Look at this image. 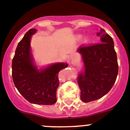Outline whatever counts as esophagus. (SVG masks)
<instances>
[{
    "instance_id": "obj_1",
    "label": "esophagus",
    "mask_w": 130,
    "mask_h": 130,
    "mask_svg": "<svg viewBox=\"0 0 130 130\" xmlns=\"http://www.w3.org/2000/svg\"><path fill=\"white\" fill-rule=\"evenodd\" d=\"M70 60H71V63H72V64H73V63L75 62H76V55H74V54L72 55V56H71V57H70Z\"/></svg>"
}]
</instances>
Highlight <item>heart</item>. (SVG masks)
<instances>
[{"label": "heart", "mask_w": 130, "mask_h": 130, "mask_svg": "<svg viewBox=\"0 0 130 130\" xmlns=\"http://www.w3.org/2000/svg\"><path fill=\"white\" fill-rule=\"evenodd\" d=\"M81 38H82V35H77V39H80Z\"/></svg>", "instance_id": "heart-1"}]
</instances>
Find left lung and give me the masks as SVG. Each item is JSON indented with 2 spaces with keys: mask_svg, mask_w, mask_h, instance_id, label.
I'll list each match as a JSON object with an SVG mask.
<instances>
[{
  "mask_svg": "<svg viewBox=\"0 0 130 130\" xmlns=\"http://www.w3.org/2000/svg\"><path fill=\"white\" fill-rule=\"evenodd\" d=\"M97 35L101 37V43L82 45L77 49L84 63V72L79 74L77 83L81 99L85 103L93 101L108 93L118 73L112 38L103 29H101Z\"/></svg>",
  "mask_w": 130,
  "mask_h": 130,
  "instance_id": "8db88e82",
  "label": "left lung"
}]
</instances>
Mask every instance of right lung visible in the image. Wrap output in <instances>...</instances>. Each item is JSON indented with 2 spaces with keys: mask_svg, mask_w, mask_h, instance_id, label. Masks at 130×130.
Masks as SVG:
<instances>
[{
  "mask_svg": "<svg viewBox=\"0 0 130 130\" xmlns=\"http://www.w3.org/2000/svg\"><path fill=\"white\" fill-rule=\"evenodd\" d=\"M35 32V29H29L18 45L12 59V79L20 93L29 103L51 105L57 101L58 74L68 67V64L56 63L44 69H37L30 46L31 35Z\"/></svg>",
  "mask_w": 130,
  "mask_h": 130,
  "instance_id": "obj_1",
  "label": "right lung"
}]
</instances>
